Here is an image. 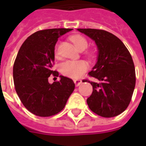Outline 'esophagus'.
<instances>
[{
	"label": "esophagus",
	"mask_w": 146,
	"mask_h": 146,
	"mask_svg": "<svg viewBox=\"0 0 146 146\" xmlns=\"http://www.w3.org/2000/svg\"><path fill=\"white\" fill-rule=\"evenodd\" d=\"M74 84H75L76 86H79L82 83V80L80 79H74Z\"/></svg>",
	"instance_id": "1"
}]
</instances>
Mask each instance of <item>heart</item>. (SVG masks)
<instances>
[{
    "label": "heart",
    "instance_id": "1",
    "mask_svg": "<svg viewBox=\"0 0 146 146\" xmlns=\"http://www.w3.org/2000/svg\"><path fill=\"white\" fill-rule=\"evenodd\" d=\"M70 40L74 44L76 48L79 50H84L88 47V41L83 36L80 34L73 35L70 37ZM55 55H58L57 49H55ZM89 56H93L94 52H89ZM89 66L87 62L82 60H67L60 65V70L64 76L71 78H78L84 74L88 69Z\"/></svg>",
    "mask_w": 146,
    "mask_h": 146
}]
</instances>
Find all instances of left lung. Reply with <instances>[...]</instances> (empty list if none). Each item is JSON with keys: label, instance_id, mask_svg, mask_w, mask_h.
I'll return each mask as SVG.
<instances>
[{"label": "left lung", "instance_id": "obj_1", "mask_svg": "<svg viewBox=\"0 0 146 146\" xmlns=\"http://www.w3.org/2000/svg\"><path fill=\"white\" fill-rule=\"evenodd\" d=\"M77 30L94 40L99 50L97 63L88 75L99 82L82 80L93 86L88 105L102 117L117 116L129 106L135 87V69L131 54L124 44L110 32L91 28Z\"/></svg>", "mask_w": 146, "mask_h": 146}]
</instances>
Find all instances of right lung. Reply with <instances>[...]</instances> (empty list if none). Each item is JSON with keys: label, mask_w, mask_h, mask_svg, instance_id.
<instances>
[{"label": "right lung", "mask_w": 146, "mask_h": 146, "mask_svg": "<svg viewBox=\"0 0 146 146\" xmlns=\"http://www.w3.org/2000/svg\"><path fill=\"white\" fill-rule=\"evenodd\" d=\"M70 28L41 30L28 37L19 50L13 66L15 88L20 101L33 114L49 117L57 114L65 107L75 85L69 77L50 84L52 70L55 46L58 38L70 31Z\"/></svg>", "instance_id": "add662e5"}]
</instances>
